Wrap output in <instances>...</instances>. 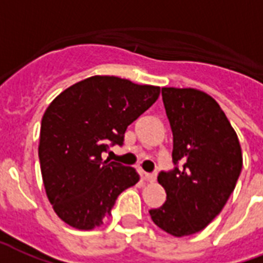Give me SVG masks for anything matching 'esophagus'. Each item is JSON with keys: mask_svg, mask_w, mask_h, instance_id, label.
I'll return each mask as SVG.
<instances>
[{"mask_svg": "<svg viewBox=\"0 0 263 263\" xmlns=\"http://www.w3.org/2000/svg\"><path fill=\"white\" fill-rule=\"evenodd\" d=\"M144 180L148 182H155L156 180V173H144Z\"/></svg>", "mask_w": 263, "mask_h": 263, "instance_id": "obj_1", "label": "esophagus"}]
</instances>
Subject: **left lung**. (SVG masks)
<instances>
[{
    "label": "left lung",
    "instance_id": "left-lung-1",
    "mask_svg": "<svg viewBox=\"0 0 263 263\" xmlns=\"http://www.w3.org/2000/svg\"><path fill=\"white\" fill-rule=\"evenodd\" d=\"M162 99L176 167L158 176L167 199L149 215L162 231L182 237L204 229L221 213L240 176L243 155L235 129L211 96L192 87H162Z\"/></svg>",
    "mask_w": 263,
    "mask_h": 263
}]
</instances>
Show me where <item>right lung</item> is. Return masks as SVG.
<instances>
[{"label":"right lung","mask_w":263,"mask_h":263,"mask_svg":"<svg viewBox=\"0 0 263 263\" xmlns=\"http://www.w3.org/2000/svg\"><path fill=\"white\" fill-rule=\"evenodd\" d=\"M159 86L95 75L77 82L49 104L41 122L42 180L59 218L90 231L111 215L118 196L138 182L133 167L103 160L109 145L158 100Z\"/></svg>","instance_id":"right-lung-1"}]
</instances>
